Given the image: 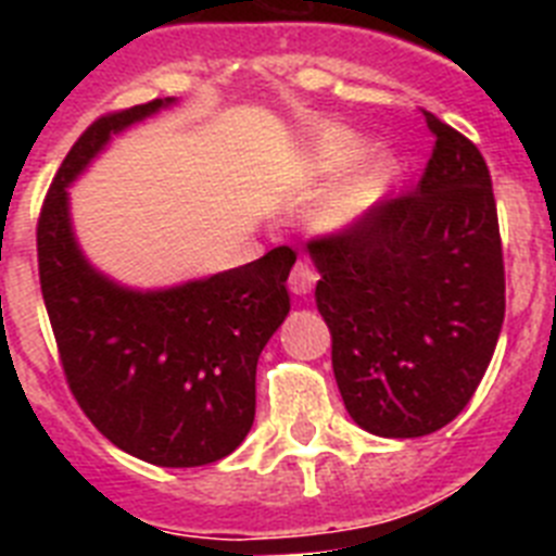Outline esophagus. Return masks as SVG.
Here are the masks:
<instances>
[{
	"label": "esophagus",
	"instance_id": "obj_1",
	"mask_svg": "<svg viewBox=\"0 0 556 556\" xmlns=\"http://www.w3.org/2000/svg\"><path fill=\"white\" fill-rule=\"evenodd\" d=\"M314 283H317V269L308 262L294 264L292 273H289V289L294 294H308L314 289Z\"/></svg>",
	"mask_w": 556,
	"mask_h": 556
}]
</instances>
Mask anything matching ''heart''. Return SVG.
Listing matches in <instances>:
<instances>
[{
  "label": "heart",
  "mask_w": 556,
  "mask_h": 556,
  "mask_svg": "<svg viewBox=\"0 0 556 556\" xmlns=\"http://www.w3.org/2000/svg\"><path fill=\"white\" fill-rule=\"evenodd\" d=\"M362 150H365V141L351 127L320 125L303 147L301 180L306 186L317 184L320 178H328L356 161ZM392 175L395 169L387 159H370L356 164L312 205L308 211L312 228L320 233H342V230L353 228L358 219H365V214H370L378 200L384 198Z\"/></svg>",
  "instance_id": "b5f03b06"
}]
</instances>
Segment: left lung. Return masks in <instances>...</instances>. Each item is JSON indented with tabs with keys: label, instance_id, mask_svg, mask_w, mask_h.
Segmentation results:
<instances>
[{
	"label": "left lung",
	"instance_id": "8db88e82",
	"mask_svg": "<svg viewBox=\"0 0 556 556\" xmlns=\"http://www.w3.org/2000/svg\"><path fill=\"white\" fill-rule=\"evenodd\" d=\"M426 113L434 150L412 194L308 242L348 415L378 437L443 429L473 397L504 323V253L479 147Z\"/></svg>",
	"mask_w": 556,
	"mask_h": 556
}]
</instances>
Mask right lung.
<instances>
[{"instance_id":"obj_1","label":"right lung","mask_w":556,"mask_h":556,"mask_svg":"<svg viewBox=\"0 0 556 556\" xmlns=\"http://www.w3.org/2000/svg\"><path fill=\"white\" fill-rule=\"evenodd\" d=\"M172 97L100 116L68 150L38 217V275L68 390L116 448L161 468H198L242 445L255 365L289 314L292 248L180 287H119L86 262L68 217L72 180L111 136Z\"/></svg>"}]
</instances>
